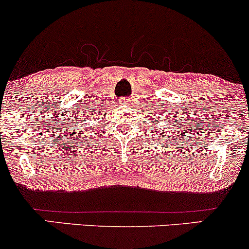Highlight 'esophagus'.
<instances>
[{
	"label": "esophagus",
	"mask_w": 249,
	"mask_h": 249,
	"mask_svg": "<svg viewBox=\"0 0 249 249\" xmlns=\"http://www.w3.org/2000/svg\"><path fill=\"white\" fill-rule=\"evenodd\" d=\"M128 103V99H126V98H124V99H122V104H124V105H126Z\"/></svg>",
	"instance_id": "obj_1"
}]
</instances>
